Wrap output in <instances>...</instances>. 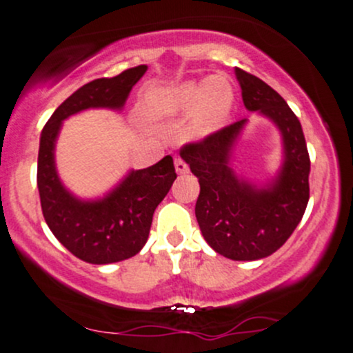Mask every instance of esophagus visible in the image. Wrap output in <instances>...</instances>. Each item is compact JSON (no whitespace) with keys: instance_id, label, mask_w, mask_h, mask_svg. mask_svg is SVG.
<instances>
[{"instance_id":"esophagus-1","label":"esophagus","mask_w":353,"mask_h":353,"mask_svg":"<svg viewBox=\"0 0 353 353\" xmlns=\"http://www.w3.org/2000/svg\"><path fill=\"white\" fill-rule=\"evenodd\" d=\"M174 165H176V172H177V174H185V172L189 171L188 163H185V161L181 159V158L174 159Z\"/></svg>"}]
</instances>
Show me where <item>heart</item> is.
Segmentation results:
<instances>
[{
  "label": "heart",
  "instance_id": "obj_1",
  "mask_svg": "<svg viewBox=\"0 0 353 353\" xmlns=\"http://www.w3.org/2000/svg\"><path fill=\"white\" fill-rule=\"evenodd\" d=\"M235 93L223 75H212L203 82H184L169 87H154L146 92L143 114L150 120H164L190 112L188 131L202 138L223 125L230 114Z\"/></svg>",
  "mask_w": 353,
  "mask_h": 353
}]
</instances>
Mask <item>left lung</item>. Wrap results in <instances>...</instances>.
<instances>
[{
    "label": "left lung",
    "instance_id": "obj_1",
    "mask_svg": "<svg viewBox=\"0 0 353 353\" xmlns=\"http://www.w3.org/2000/svg\"><path fill=\"white\" fill-rule=\"evenodd\" d=\"M235 75L245 108L266 117L279 130L283 163L278 174L258 185L233 169V151L248 120L185 144L181 158L201 184L195 217L203 239L225 258L253 261L281 248L303 219L311 161L301 123L283 97L239 67Z\"/></svg>",
    "mask_w": 353,
    "mask_h": 353
}]
</instances>
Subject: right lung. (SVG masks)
<instances>
[{"instance_id": "obj_1", "label": "right lung", "mask_w": 353, "mask_h": 353, "mask_svg": "<svg viewBox=\"0 0 353 353\" xmlns=\"http://www.w3.org/2000/svg\"><path fill=\"white\" fill-rule=\"evenodd\" d=\"M148 65L112 79H97L74 92L52 113L41 133L37 189L46 223L72 254L92 265L128 260L150 236L152 214L168 195L177 174L171 156L146 169L130 171L100 199H80L62 184L55 168V143L62 121L88 108L120 112Z\"/></svg>"}]
</instances>
